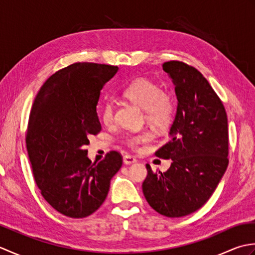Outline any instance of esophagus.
<instances>
[{
	"instance_id": "1",
	"label": "esophagus",
	"mask_w": 255,
	"mask_h": 255,
	"mask_svg": "<svg viewBox=\"0 0 255 255\" xmlns=\"http://www.w3.org/2000/svg\"><path fill=\"white\" fill-rule=\"evenodd\" d=\"M123 162H124V164L129 165V164H133V163H136L137 160L134 159L133 156H131V155H125L124 158H123Z\"/></svg>"
}]
</instances>
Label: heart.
I'll list each match as a JSON object with an SVG mask.
<instances>
[{
	"instance_id": "obj_1",
	"label": "heart",
	"mask_w": 255,
	"mask_h": 255,
	"mask_svg": "<svg viewBox=\"0 0 255 255\" xmlns=\"http://www.w3.org/2000/svg\"><path fill=\"white\" fill-rule=\"evenodd\" d=\"M124 96L144 110L145 121L155 128H164L173 121L175 104L170 94L162 91L160 86L144 78H139L124 90ZM101 118L105 125H111L114 119V105L106 101L101 107ZM150 138L148 131L131 134L126 139L127 144L134 148Z\"/></svg>"
}]
</instances>
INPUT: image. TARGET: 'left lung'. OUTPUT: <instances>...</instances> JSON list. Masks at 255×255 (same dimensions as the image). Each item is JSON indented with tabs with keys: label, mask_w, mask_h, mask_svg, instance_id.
<instances>
[{
	"label": "left lung",
	"mask_w": 255,
	"mask_h": 255,
	"mask_svg": "<svg viewBox=\"0 0 255 255\" xmlns=\"http://www.w3.org/2000/svg\"><path fill=\"white\" fill-rule=\"evenodd\" d=\"M175 88L177 107L170 141L155 152L171 159L166 172L148 175L142 192L149 205L166 217H183L207 202L228 166V118L208 81L180 61L163 63Z\"/></svg>",
	"instance_id": "1"
}]
</instances>
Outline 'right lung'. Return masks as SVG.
Here are the masks:
<instances>
[{
    "instance_id": "right-lung-1",
    "label": "right lung",
    "mask_w": 255,
    "mask_h": 255,
    "mask_svg": "<svg viewBox=\"0 0 255 255\" xmlns=\"http://www.w3.org/2000/svg\"><path fill=\"white\" fill-rule=\"evenodd\" d=\"M117 71L107 64L73 63L52 74L32 104L26 134L32 173L42 197L67 217L84 218L99 209L123 164L117 151L92 163L84 149L101 131L96 105Z\"/></svg>"
}]
</instances>
